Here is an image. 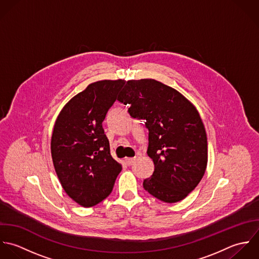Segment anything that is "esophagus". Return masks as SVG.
Here are the masks:
<instances>
[{"label":"esophagus","instance_id":"34e87169","mask_svg":"<svg viewBox=\"0 0 259 259\" xmlns=\"http://www.w3.org/2000/svg\"><path fill=\"white\" fill-rule=\"evenodd\" d=\"M135 158H125V162L127 165H132L135 162Z\"/></svg>","mask_w":259,"mask_h":259}]
</instances>
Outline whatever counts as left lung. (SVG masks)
<instances>
[{
    "mask_svg": "<svg viewBox=\"0 0 259 259\" xmlns=\"http://www.w3.org/2000/svg\"><path fill=\"white\" fill-rule=\"evenodd\" d=\"M117 100L130 105L132 118L146 121L147 154L154 171L143 181L144 189L163 202L181 201L206 170V132L198 111L177 90L154 79L127 81Z\"/></svg>",
    "mask_w": 259,
    "mask_h": 259,
    "instance_id": "8db88e82",
    "label": "left lung"
}]
</instances>
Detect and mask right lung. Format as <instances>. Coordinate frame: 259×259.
Returning a JSON list of instances; mask_svg holds the SVG:
<instances>
[{
	"instance_id": "add662e5",
	"label": "right lung",
	"mask_w": 259,
	"mask_h": 259,
	"mask_svg": "<svg viewBox=\"0 0 259 259\" xmlns=\"http://www.w3.org/2000/svg\"><path fill=\"white\" fill-rule=\"evenodd\" d=\"M124 84L120 79L90 84L64 106L55 122V171L65 192L81 206H94L108 197L122 170L110 154L102 122Z\"/></svg>"
}]
</instances>
